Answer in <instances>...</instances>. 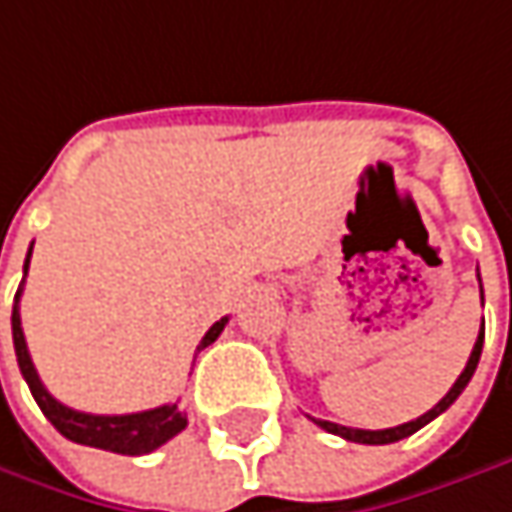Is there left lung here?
I'll return each mask as SVG.
<instances>
[{"label":"left lung","mask_w":512,"mask_h":512,"mask_svg":"<svg viewBox=\"0 0 512 512\" xmlns=\"http://www.w3.org/2000/svg\"><path fill=\"white\" fill-rule=\"evenodd\" d=\"M478 281H481V275H478ZM481 302H484V287H481ZM481 349H484V325H481V334H478V340H475V349L469 354V360H466V369L460 372V378L454 381V387L448 390V393L442 395L440 401L428 410V413H422L419 419H413V422H404V425H395V428H387V431H363V428H346V425H337V422H325V419H313L322 431H328V434H337V437H343V440L349 442H363V445H387V442H398L404 440V437H410V434H416L419 428H425L428 422H434L440 413H445L454 401H457V395L466 390V384L472 381V375H475V369H478V360H481Z\"/></svg>","instance_id":"left-lung-1"}]
</instances>
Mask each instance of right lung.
I'll return each mask as SVG.
<instances>
[{"mask_svg": "<svg viewBox=\"0 0 512 512\" xmlns=\"http://www.w3.org/2000/svg\"><path fill=\"white\" fill-rule=\"evenodd\" d=\"M28 260H31V249L25 255L23 272H28ZM25 281V275H23ZM20 296H23V284L14 296V313H11V331H14V351H17V363L23 372L25 384L34 395V401L40 404L43 416L67 437V440L78 442V445H90V448H102V451H114V454H149L155 448H161L163 442L172 440L175 434H181L187 428V413L178 410V404H161L155 410H143V413H125V416H96V413H81L72 410L67 404H61L58 398H52L49 390L43 387L31 354L25 346L23 322H20ZM228 316H222L219 322L210 325V331L202 337L199 351L208 349L210 343L222 334Z\"/></svg>", "mask_w": 512, "mask_h": 512, "instance_id": "add662e5", "label": "right lung"}]
</instances>
